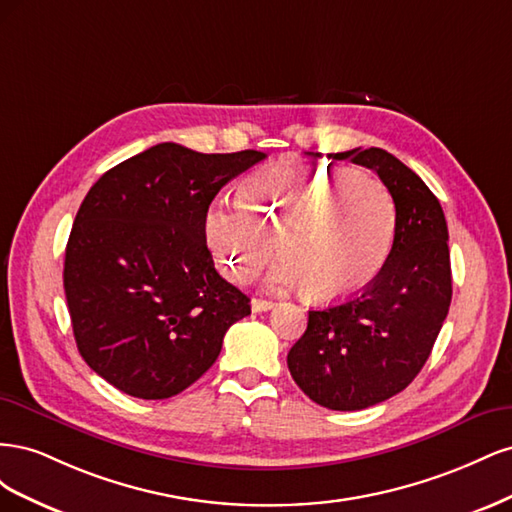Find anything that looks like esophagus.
<instances>
[{
  "label": "esophagus",
  "mask_w": 512,
  "mask_h": 512,
  "mask_svg": "<svg viewBox=\"0 0 512 512\" xmlns=\"http://www.w3.org/2000/svg\"><path fill=\"white\" fill-rule=\"evenodd\" d=\"M275 303L269 301V299H252V309L254 312H267V309H271Z\"/></svg>",
  "instance_id": "1"
}]
</instances>
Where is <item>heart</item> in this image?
Here are the masks:
<instances>
[{
	"label": "heart",
	"mask_w": 512,
	"mask_h": 512,
	"mask_svg": "<svg viewBox=\"0 0 512 512\" xmlns=\"http://www.w3.org/2000/svg\"><path fill=\"white\" fill-rule=\"evenodd\" d=\"M395 203L363 168L288 162L262 168L205 213V237L222 271L252 282L275 252L271 282L312 301L346 299L382 271L395 239Z\"/></svg>",
	"instance_id": "obj_1"
}]
</instances>
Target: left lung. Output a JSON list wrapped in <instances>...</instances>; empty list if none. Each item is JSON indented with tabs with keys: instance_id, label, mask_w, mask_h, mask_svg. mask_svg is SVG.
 Segmentation results:
<instances>
[{
	"instance_id": "1",
	"label": "left lung",
	"mask_w": 512,
	"mask_h": 512,
	"mask_svg": "<svg viewBox=\"0 0 512 512\" xmlns=\"http://www.w3.org/2000/svg\"><path fill=\"white\" fill-rule=\"evenodd\" d=\"M376 170L395 203V239L382 271L359 294L312 309L288 352L299 389L329 410H363L404 391L429 359L453 297L440 200L412 168L369 147L331 153Z\"/></svg>"
}]
</instances>
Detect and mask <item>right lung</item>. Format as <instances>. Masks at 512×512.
I'll use <instances>...</instances> for the list:
<instances>
[{
	"mask_svg": "<svg viewBox=\"0 0 512 512\" xmlns=\"http://www.w3.org/2000/svg\"><path fill=\"white\" fill-rule=\"evenodd\" d=\"M265 153H198L160 143L94 183L66 245L64 290L85 363L138 399H168L215 363L226 331L250 316L215 271L205 213Z\"/></svg>",
	"mask_w": 512,
	"mask_h": 512,
	"instance_id": "right-lung-1",
	"label": "right lung"
}]
</instances>
